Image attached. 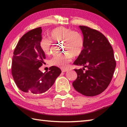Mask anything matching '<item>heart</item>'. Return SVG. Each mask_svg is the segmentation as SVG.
Listing matches in <instances>:
<instances>
[{
    "label": "heart",
    "instance_id": "obj_1",
    "mask_svg": "<svg viewBox=\"0 0 127 127\" xmlns=\"http://www.w3.org/2000/svg\"><path fill=\"white\" fill-rule=\"evenodd\" d=\"M70 51H71L72 53H76L77 54H79V53H80L81 52V51H82V48H81V47H79V48H77V49H76V50H70Z\"/></svg>",
    "mask_w": 127,
    "mask_h": 127
}]
</instances>
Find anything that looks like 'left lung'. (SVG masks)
I'll use <instances>...</instances> for the list:
<instances>
[{
  "label": "left lung",
  "instance_id": "8db88e82",
  "mask_svg": "<svg viewBox=\"0 0 127 127\" xmlns=\"http://www.w3.org/2000/svg\"><path fill=\"white\" fill-rule=\"evenodd\" d=\"M41 40V27L36 28L25 33L14 49L12 74L16 84L23 92H45L61 73L57 66L46 68L44 73L39 69L46 58L40 46Z\"/></svg>",
  "mask_w": 127,
  "mask_h": 127
}]
</instances>
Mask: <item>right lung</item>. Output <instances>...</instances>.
<instances>
[{
	"label": "right lung",
	"instance_id": "1",
	"mask_svg": "<svg viewBox=\"0 0 127 127\" xmlns=\"http://www.w3.org/2000/svg\"><path fill=\"white\" fill-rule=\"evenodd\" d=\"M83 36V49L73 64L83 66L76 69L73 86L79 93L94 96L101 93L110 83L116 63L113 49L105 36L87 26H79Z\"/></svg>",
	"mask_w": 127,
	"mask_h": 127
}]
</instances>
